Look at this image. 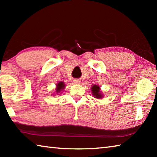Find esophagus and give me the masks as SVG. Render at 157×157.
Masks as SVG:
<instances>
[{
	"label": "esophagus",
	"mask_w": 157,
	"mask_h": 157,
	"mask_svg": "<svg viewBox=\"0 0 157 157\" xmlns=\"http://www.w3.org/2000/svg\"><path fill=\"white\" fill-rule=\"evenodd\" d=\"M73 82H74V83H75V84H79V82H80V81H79V79H75L73 80Z\"/></svg>",
	"instance_id": "34e87169"
}]
</instances>
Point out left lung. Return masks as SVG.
<instances>
[{
    "label": "left lung",
    "instance_id": "8db88e82",
    "mask_svg": "<svg viewBox=\"0 0 157 157\" xmlns=\"http://www.w3.org/2000/svg\"><path fill=\"white\" fill-rule=\"evenodd\" d=\"M91 91L93 93V95L96 98H101L102 95L100 94V87L97 86V85H94L91 87Z\"/></svg>",
    "mask_w": 157,
    "mask_h": 157
}]
</instances>
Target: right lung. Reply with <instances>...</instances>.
I'll return each instance as SVG.
<instances>
[{
  "mask_svg": "<svg viewBox=\"0 0 157 157\" xmlns=\"http://www.w3.org/2000/svg\"><path fill=\"white\" fill-rule=\"evenodd\" d=\"M63 89H64V84H63V82H59V83L57 84L56 92L57 93H59V92H60Z\"/></svg>",
  "mask_w": 157,
  "mask_h": 157,
  "instance_id": "1",
  "label": "right lung"
}]
</instances>
